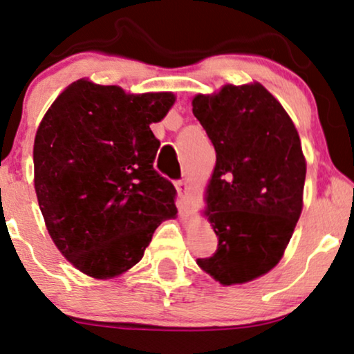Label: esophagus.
Returning <instances> with one entry per match:
<instances>
[{
	"mask_svg": "<svg viewBox=\"0 0 354 354\" xmlns=\"http://www.w3.org/2000/svg\"><path fill=\"white\" fill-rule=\"evenodd\" d=\"M174 186H176V191H178V194H180V197L186 196L187 185H186L185 180H178L176 183H174ZM185 210H187V205H185Z\"/></svg>",
	"mask_w": 354,
	"mask_h": 354,
	"instance_id": "obj_1",
	"label": "esophagus"
}]
</instances>
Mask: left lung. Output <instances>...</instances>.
Masks as SVG:
<instances>
[{
    "label": "left lung",
    "mask_w": 354,
    "mask_h": 354,
    "mask_svg": "<svg viewBox=\"0 0 354 354\" xmlns=\"http://www.w3.org/2000/svg\"><path fill=\"white\" fill-rule=\"evenodd\" d=\"M192 113L216 153L205 214L218 248L197 263L221 285L246 283L279 263L298 223L306 180L298 131L261 84L197 95Z\"/></svg>",
    "instance_id": "obj_1"
}]
</instances>
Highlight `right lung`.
Segmentation results:
<instances>
[{
  "instance_id": "right-lung-1",
  "label": "right lung",
  "mask_w": 354,
  "mask_h": 354,
  "mask_svg": "<svg viewBox=\"0 0 354 354\" xmlns=\"http://www.w3.org/2000/svg\"><path fill=\"white\" fill-rule=\"evenodd\" d=\"M174 103L169 92L128 95L77 81L53 102L34 144L35 192L61 254L93 279L136 266L176 189L153 168L160 147L150 124Z\"/></svg>"
}]
</instances>
